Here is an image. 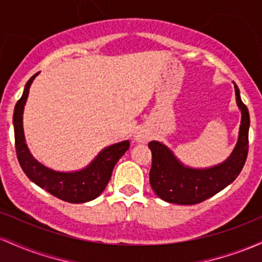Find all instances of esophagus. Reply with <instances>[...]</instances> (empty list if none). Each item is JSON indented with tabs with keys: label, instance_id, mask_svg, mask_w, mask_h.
Segmentation results:
<instances>
[{
	"label": "esophagus",
	"instance_id": "1",
	"mask_svg": "<svg viewBox=\"0 0 262 262\" xmlns=\"http://www.w3.org/2000/svg\"><path fill=\"white\" fill-rule=\"evenodd\" d=\"M150 139V133L146 129L144 128H138L134 133V140L138 143H145Z\"/></svg>",
	"mask_w": 262,
	"mask_h": 262
}]
</instances>
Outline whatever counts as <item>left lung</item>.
<instances>
[{
  "instance_id": "obj_1",
  "label": "left lung",
  "mask_w": 262,
  "mask_h": 262,
  "mask_svg": "<svg viewBox=\"0 0 262 262\" xmlns=\"http://www.w3.org/2000/svg\"><path fill=\"white\" fill-rule=\"evenodd\" d=\"M236 103L242 111L239 138L229 158L209 169H192L185 166L173 152L160 141H150L152 162L150 169V185L161 200L176 204H197L214 196L230 185L244 167L249 151L248 107L243 103L236 85Z\"/></svg>"
}]
</instances>
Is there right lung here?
<instances>
[{"instance_id":"add662e5","label":"right lung","mask_w":262,"mask_h":262,"mask_svg":"<svg viewBox=\"0 0 262 262\" xmlns=\"http://www.w3.org/2000/svg\"><path fill=\"white\" fill-rule=\"evenodd\" d=\"M38 73L33 75L26 83L22 97L14 107L13 127L17 159L28 179L39 187L49 192L59 200L69 203H85L95 200L103 192L110 182L114 165L129 149V140L107 146L96 156L89 166L75 172L54 171L33 158L27 148L23 132V110L28 97L29 87Z\"/></svg>"}]
</instances>
